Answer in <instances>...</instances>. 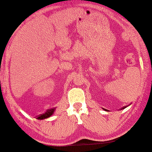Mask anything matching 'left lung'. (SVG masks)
<instances>
[{"label":"left lung","mask_w":152,"mask_h":152,"mask_svg":"<svg viewBox=\"0 0 152 152\" xmlns=\"http://www.w3.org/2000/svg\"><path fill=\"white\" fill-rule=\"evenodd\" d=\"M126 108V107H123V108ZM104 110H108L107 109H104Z\"/></svg>","instance_id":"1"}]
</instances>
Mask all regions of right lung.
<instances>
[{"mask_svg": "<svg viewBox=\"0 0 152 152\" xmlns=\"http://www.w3.org/2000/svg\"><path fill=\"white\" fill-rule=\"evenodd\" d=\"M54 111H55V108H51V109H49L48 110H46V112L44 114H42L41 115H39L38 118H37V119L39 120H43V119H46V118H49L50 116H51L53 115Z\"/></svg>", "mask_w": 152, "mask_h": 152, "instance_id": "1", "label": "right lung"}]
</instances>
